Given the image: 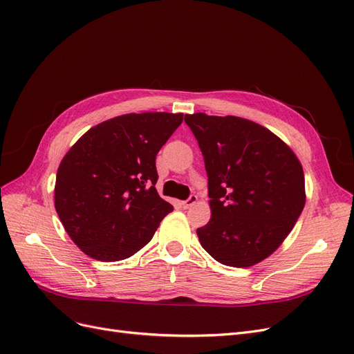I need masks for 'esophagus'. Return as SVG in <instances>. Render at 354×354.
Returning a JSON list of instances; mask_svg holds the SVG:
<instances>
[{
    "mask_svg": "<svg viewBox=\"0 0 354 354\" xmlns=\"http://www.w3.org/2000/svg\"><path fill=\"white\" fill-rule=\"evenodd\" d=\"M196 203H197V196H196V194H192L187 201L181 202V206L185 207V209H189V207H192V206L196 205Z\"/></svg>",
    "mask_w": 354,
    "mask_h": 354,
    "instance_id": "34e87169",
    "label": "esophagus"
}]
</instances>
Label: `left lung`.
Returning a JSON list of instances; mask_svg holds the SVG:
<instances>
[{"instance_id":"obj_1","label":"left lung","mask_w":354,"mask_h":354,"mask_svg":"<svg viewBox=\"0 0 354 354\" xmlns=\"http://www.w3.org/2000/svg\"><path fill=\"white\" fill-rule=\"evenodd\" d=\"M205 158L207 225L197 230L216 261L250 267L267 259L290 234L305 206L302 164L279 136L236 116L185 118Z\"/></svg>"}]
</instances>
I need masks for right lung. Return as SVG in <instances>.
Listing matches in <instances>:
<instances>
[{"label":"right lung","instance_id":"obj_1","mask_svg":"<svg viewBox=\"0 0 354 354\" xmlns=\"http://www.w3.org/2000/svg\"><path fill=\"white\" fill-rule=\"evenodd\" d=\"M183 113H129L93 126L62 158L55 209L75 245L98 261L144 248L173 210L161 199L155 158Z\"/></svg>","mask_w":354,"mask_h":354}]
</instances>
